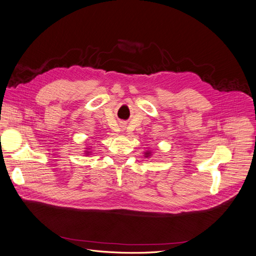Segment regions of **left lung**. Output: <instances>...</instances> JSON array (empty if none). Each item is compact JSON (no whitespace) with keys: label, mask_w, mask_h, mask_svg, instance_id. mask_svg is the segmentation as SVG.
<instances>
[{"label":"left lung","mask_w":256,"mask_h":256,"mask_svg":"<svg viewBox=\"0 0 256 256\" xmlns=\"http://www.w3.org/2000/svg\"><path fill=\"white\" fill-rule=\"evenodd\" d=\"M146 157H150V152H148H148H146Z\"/></svg>","instance_id":"8db88e82"}]
</instances>
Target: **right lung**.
I'll return each mask as SVG.
<instances>
[{
	"label": "right lung",
	"instance_id": "1",
	"mask_svg": "<svg viewBox=\"0 0 256 256\" xmlns=\"http://www.w3.org/2000/svg\"><path fill=\"white\" fill-rule=\"evenodd\" d=\"M85 153H88V152H85Z\"/></svg>",
	"mask_w": 256,
	"mask_h": 256
}]
</instances>
